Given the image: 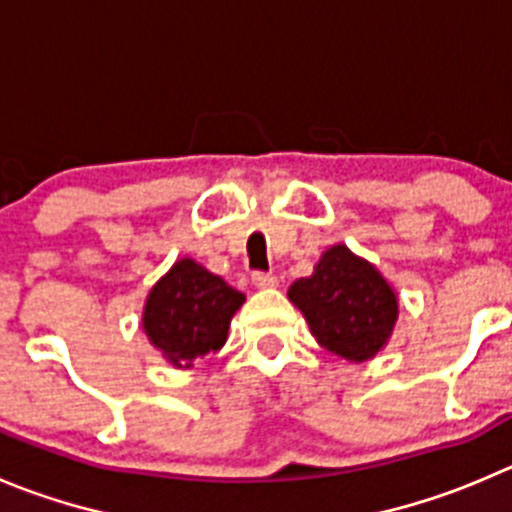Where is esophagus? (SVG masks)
Wrapping results in <instances>:
<instances>
[{
    "instance_id": "esophagus-1",
    "label": "esophagus",
    "mask_w": 512,
    "mask_h": 512,
    "mask_svg": "<svg viewBox=\"0 0 512 512\" xmlns=\"http://www.w3.org/2000/svg\"><path fill=\"white\" fill-rule=\"evenodd\" d=\"M251 281L256 289H274V286L279 284L274 274H264V271H256V274L251 276Z\"/></svg>"
}]
</instances>
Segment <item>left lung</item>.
I'll return each instance as SVG.
<instances>
[{
	"label": "left lung",
	"instance_id": "8db88e82",
	"mask_svg": "<svg viewBox=\"0 0 512 512\" xmlns=\"http://www.w3.org/2000/svg\"><path fill=\"white\" fill-rule=\"evenodd\" d=\"M289 299L326 352L367 362L389 342L399 301L377 266L344 243L321 253L314 274L291 284Z\"/></svg>",
	"mask_w": 512,
	"mask_h": 512
}]
</instances>
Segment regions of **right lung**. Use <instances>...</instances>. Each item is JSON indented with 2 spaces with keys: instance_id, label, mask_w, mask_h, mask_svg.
Instances as JSON below:
<instances>
[{
  "instance_id": "obj_1",
  "label": "right lung",
  "mask_w": 512,
  "mask_h": 512,
  "mask_svg": "<svg viewBox=\"0 0 512 512\" xmlns=\"http://www.w3.org/2000/svg\"><path fill=\"white\" fill-rule=\"evenodd\" d=\"M246 296L193 259H180L150 289L143 329L173 367L188 369L226 344L233 314Z\"/></svg>"
}]
</instances>
